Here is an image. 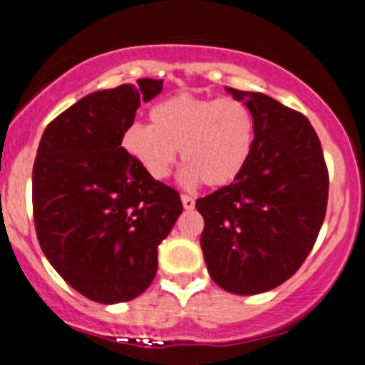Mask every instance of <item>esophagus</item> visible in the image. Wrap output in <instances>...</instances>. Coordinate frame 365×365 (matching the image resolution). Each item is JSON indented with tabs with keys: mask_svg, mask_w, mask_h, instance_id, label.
Here are the masks:
<instances>
[{
	"mask_svg": "<svg viewBox=\"0 0 365 365\" xmlns=\"http://www.w3.org/2000/svg\"><path fill=\"white\" fill-rule=\"evenodd\" d=\"M182 203H183V208H185V210H192L194 205H196V200H194L192 196H189V194H183Z\"/></svg>",
	"mask_w": 365,
	"mask_h": 365,
	"instance_id": "34e87169",
	"label": "esophagus"
}]
</instances>
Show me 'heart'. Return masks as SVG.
Here are the masks:
<instances>
[{"label":"heart","mask_w":365,"mask_h":365,"mask_svg":"<svg viewBox=\"0 0 365 365\" xmlns=\"http://www.w3.org/2000/svg\"><path fill=\"white\" fill-rule=\"evenodd\" d=\"M150 123L130 125L121 146L153 180L171 175L180 150L182 182L219 189L239 178L253 153V112L235 98L178 94L155 105Z\"/></svg>","instance_id":"heart-1"}]
</instances>
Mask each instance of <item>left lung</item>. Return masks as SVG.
<instances>
[{
	"instance_id": "left-lung-1",
	"label": "left lung",
	"mask_w": 365,
	"mask_h": 365,
	"mask_svg": "<svg viewBox=\"0 0 365 365\" xmlns=\"http://www.w3.org/2000/svg\"><path fill=\"white\" fill-rule=\"evenodd\" d=\"M255 118V148L230 185L196 201L201 250L212 280L232 294L278 287L317 239L328 203V171L309 119L262 93L226 87Z\"/></svg>"
}]
</instances>
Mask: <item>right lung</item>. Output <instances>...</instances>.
<instances>
[{"mask_svg": "<svg viewBox=\"0 0 365 365\" xmlns=\"http://www.w3.org/2000/svg\"><path fill=\"white\" fill-rule=\"evenodd\" d=\"M162 80L87 94L42 133L31 176L37 239L49 264L80 294L130 302L153 282L158 244L182 214L180 194L123 150L140 101Z\"/></svg>", "mask_w": 365, "mask_h": 365, "instance_id": "obj_1", "label": "right lung"}]
</instances>
